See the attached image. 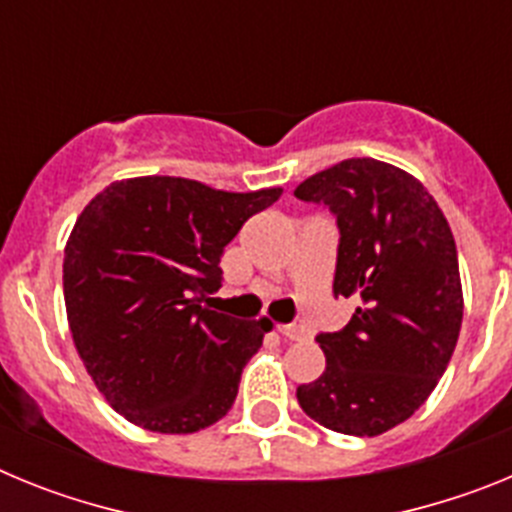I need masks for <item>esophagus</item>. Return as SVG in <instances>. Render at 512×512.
<instances>
[{"label":"esophagus","mask_w":512,"mask_h":512,"mask_svg":"<svg viewBox=\"0 0 512 512\" xmlns=\"http://www.w3.org/2000/svg\"><path fill=\"white\" fill-rule=\"evenodd\" d=\"M279 333H282L284 338H289V341H302V338L307 336V330L302 328V325L292 323V325H279Z\"/></svg>","instance_id":"34e87169"}]
</instances>
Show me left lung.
I'll return each instance as SVG.
<instances>
[{
  "instance_id": "8db88e82",
  "label": "left lung",
  "mask_w": 512,
  "mask_h": 512,
  "mask_svg": "<svg viewBox=\"0 0 512 512\" xmlns=\"http://www.w3.org/2000/svg\"><path fill=\"white\" fill-rule=\"evenodd\" d=\"M295 197L336 215L333 292L359 300L346 328L318 336L325 372L297 387V402L330 431L379 436L428 400L459 341L454 233L413 174L377 158L318 171Z\"/></svg>"
}]
</instances>
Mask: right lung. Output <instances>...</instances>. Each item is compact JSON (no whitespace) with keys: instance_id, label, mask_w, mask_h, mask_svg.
I'll return each instance as SVG.
<instances>
[{"instance_id":"obj_1","label":"right lung","mask_w":512,"mask_h":512,"mask_svg":"<svg viewBox=\"0 0 512 512\" xmlns=\"http://www.w3.org/2000/svg\"><path fill=\"white\" fill-rule=\"evenodd\" d=\"M282 187L223 192L182 176L104 187L63 251V300L74 346L104 400L156 433H197L238 395L269 320L200 305L223 279L220 256Z\"/></svg>"}]
</instances>
